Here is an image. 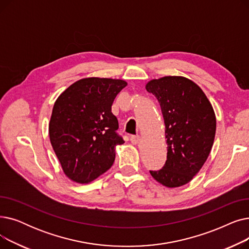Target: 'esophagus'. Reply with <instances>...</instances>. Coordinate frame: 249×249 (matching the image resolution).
Masks as SVG:
<instances>
[{"instance_id": "esophagus-1", "label": "esophagus", "mask_w": 249, "mask_h": 249, "mask_svg": "<svg viewBox=\"0 0 249 249\" xmlns=\"http://www.w3.org/2000/svg\"><path fill=\"white\" fill-rule=\"evenodd\" d=\"M130 141H131L132 144H138L140 141V136L139 135H132L130 137Z\"/></svg>"}]
</instances>
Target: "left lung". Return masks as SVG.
<instances>
[{
  "label": "left lung",
  "mask_w": 249,
  "mask_h": 249,
  "mask_svg": "<svg viewBox=\"0 0 249 249\" xmlns=\"http://www.w3.org/2000/svg\"><path fill=\"white\" fill-rule=\"evenodd\" d=\"M145 88L160 105L167 144L164 165L150 175L167 188L184 186L199 173L212 149L213 107L201 88L184 76H163Z\"/></svg>",
  "instance_id": "obj_1"
}]
</instances>
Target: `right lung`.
I'll return each instance as SVG.
<instances>
[{"label":"right lung","mask_w":249,"mask_h":249,"mask_svg":"<svg viewBox=\"0 0 249 249\" xmlns=\"http://www.w3.org/2000/svg\"><path fill=\"white\" fill-rule=\"evenodd\" d=\"M122 80L88 77L70 86L57 98L49 122L51 145L69 178L80 184L106 173L115 160V146L123 144L116 116V96Z\"/></svg>","instance_id":"add662e5"}]
</instances>
